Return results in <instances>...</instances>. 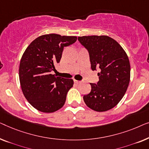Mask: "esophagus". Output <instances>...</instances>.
<instances>
[{
    "label": "esophagus",
    "instance_id": "obj_1",
    "mask_svg": "<svg viewBox=\"0 0 149 149\" xmlns=\"http://www.w3.org/2000/svg\"><path fill=\"white\" fill-rule=\"evenodd\" d=\"M74 82H75V83H76V84H79V83H80V82H81V81H79V80H76V79H74Z\"/></svg>",
    "mask_w": 149,
    "mask_h": 149
}]
</instances>
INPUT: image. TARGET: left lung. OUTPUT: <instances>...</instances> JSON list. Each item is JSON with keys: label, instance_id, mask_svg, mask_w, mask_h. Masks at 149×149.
<instances>
[{"label": "left lung", "instance_id": "8db88e82", "mask_svg": "<svg viewBox=\"0 0 149 149\" xmlns=\"http://www.w3.org/2000/svg\"><path fill=\"white\" fill-rule=\"evenodd\" d=\"M89 54L91 69L96 70L98 81L91 83V91L84 95L89 108L98 112L113 108L124 96L130 78L129 58L123 48L107 36L78 37Z\"/></svg>", "mask_w": 149, "mask_h": 149}]
</instances>
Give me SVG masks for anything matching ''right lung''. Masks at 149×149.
Wrapping results in <instances>:
<instances>
[{"label":"right lung","mask_w":149,"mask_h":149,"mask_svg":"<svg viewBox=\"0 0 149 149\" xmlns=\"http://www.w3.org/2000/svg\"><path fill=\"white\" fill-rule=\"evenodd\" d=\"M76 36L50 33L38 37L28 46L20 61L19 75L25 97L37 110L52 113L64 105L72 79L52 74L60 62L64 47L75 42Z\"/></svg>","instance_id":"obj_1"}]
</instances>
